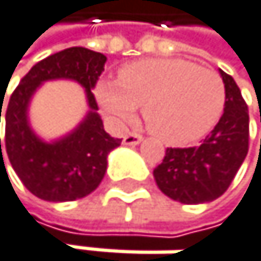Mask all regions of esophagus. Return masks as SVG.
I'll list each match as a JSON object with an SVG mask.
<instances>
[{
  "label": "esophagus",
  "instance_id": "1",
  "mask_svg": "<svg viewBox=\"0 0 261 261\" xmlns=\"http://www.w3.org/2000/svg\"><path fill=\"white\" fill-rule=\"evenodd\" d=\"M143 141V136L138 133H128L123 136V144L125 146H136Z\"/></svg>",
  "mask_w": 261,
  "mask_h": 261
}]
</instances>
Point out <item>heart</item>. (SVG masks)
Returning a JSON list of instances; mask_svg holds the SVG:
<instances>
[{
  "label": "heart",
  "mask_w": 261,
  "mask_h": 261,
  "mask_svg": "<svg viewBox=\"0 0 261 261\" xmlns=\"http://www.w3.org/2000/svg\"><path fill=\"white\" fill-rule=\"evenodd\" d=\"M96 99L115 123L129 122L143 107L150 133L167 144L183 146L217 125L226 88L220 73L194 62L143 59L122 67L118 82H99Z\"/></svg>",
  "instance_id": "1"
}]
</instances>
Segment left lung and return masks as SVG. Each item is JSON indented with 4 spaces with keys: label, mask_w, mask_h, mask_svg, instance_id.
<instances>
[{
    "label": "left lung",
    "mask_w": 261,
    "mask_h": 261,
    "mask_svg": "<svg viewBox=\"0 0 261 261\" xmlns=\"http://www.w3.org/2000/svg\"><path fill=\"white\" fill-rule=\"evenodd\" d=\"M225 111L215 128L194 147H167L154 178L165 196L181 204L218 199L232 183L249 150V109L234 78L223 70Z\"/></svg>",
    "instance_id": "obj_1"
}]
</instances>
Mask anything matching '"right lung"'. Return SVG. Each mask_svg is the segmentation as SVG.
I'll use <instances>...</instances> for the list:
<instances>
[{
	"mask_svg": "<svg viewBox=\"0 0 261 261\" xmlns=\"http://www.w3.org/2000/svg\"><path fill=\"white\" fill-rule=\"evenodd\" d=\"M106 61L104 54L82 46L67 48L35 64L11 94L4 115V149L14 171L33 196L49 202L76 200L91 194L102 181L109 152L122 143V139L106 133L91 93ZM59 77L73 80L85 88L90 112L72 134L57 142L44 143L28 125V102L41 83Z\"/></svg>",
	"mask_w": 261,
	"mask_h": 261,
	"instance_id": "obj_1",
	"label": "right lung"
}]
</instances>
